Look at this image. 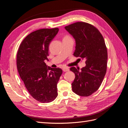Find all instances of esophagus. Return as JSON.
Listing matches in <instances>:
<instances>
[{
    "label": "esophagus",
    "instance_id": "esophagus-1",
    "mask_svg": "<svg viewBox=\"0 0 128 128\" xmlns=\"http://www.w3.org/2000/svg\"><path fill=\"white\" fill-rule=\"evenodd\" d=\"M62 69H63V71L64 72H68L69 70V69L68 67H64Z\"/></svg>",
    "mask_w": 128,
    "mask_h": 128
}]
</instances>
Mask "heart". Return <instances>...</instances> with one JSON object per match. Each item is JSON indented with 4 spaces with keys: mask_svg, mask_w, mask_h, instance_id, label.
<instances>
[{
    "mask_svg": "<svg viewBox=\"0 0 128 128\" xmlns=\"http://www.w3.org/2000/svg\"><path fill=\"white\" fill-rule=\"evenodd\" d=\"M69 37H69L68 36H66L64 37V38H69Z\"/></svg>",
    "mask_w": 128,
    "mask_h": 128,
    "instance_id": "1",
    "label": "heart"
}]
</instances>
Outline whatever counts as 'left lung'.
Returning <instances> with one entry per match:
<instances>
[{
	"label": "left lung",
	"mask_w": 128,
	"mask_h": 128,
	"mask_svg": "<svg viewBox=\"0 0 128 128\" xmlns=\"http://www.w3.org/2000/svg\"><path fill=\"white\" fill-rule=\"evenodd\" d=\"M64 28L75 40L74 56L86 60V64L80 70L74 67L70 69L75 74L72 91L88 96L97 91L106 72L107 50L104 37L95 26L86 22H77Z\"/></svg>",
	"instance_id": "1"
}]
</instances>
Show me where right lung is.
<instances>
[{
  "mask_svg": "<svg viewBox=\"0 0 128 128\" xmlns=\"http://www.w3.org/2000/svg\"><path fill=\"white\" fill-rule=\"evenodd\" d=\"M59 29H41L29 34L20 44L16 56L19 75L30 95L42 103L58 96L57 83L62 70L48 67V46ZM50 70V71L49 70Z\"/></svg>",
  "mask_w": 128,
  "mask_h": 128,
  "instance_id": "add662e5",
  "label": "right lung"
}]
</instances>
